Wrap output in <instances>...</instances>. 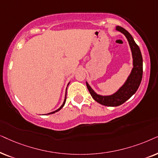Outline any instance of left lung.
I'll use <instances>...</instances> for the list:
<instances>
[{
    "instance_id": "1",
    "label": "left lung",
    "mask_w": 158,
    "mask_h": 158,
    "mask_svg": "<svg viewBox=\"0 0 158 158\" xmlns=\"http://www.w3.org/2000/svg\"><path fill=\"white\" fill-rule=\"evenodd\" d=\"M116 30L121 31L125 35L131 48L134 65V68L132 69L131 74L129 75L124 85L118 90V92L110 96H102L96 94L88 85V83L86 82L87 89L92 98L102 106L109 107L121 106L127 100H129L139 87L143 73V60L139 46L134 42L133 37L129 31L123 29V27L117 26Z\"/></svg>"
}]
</instances>
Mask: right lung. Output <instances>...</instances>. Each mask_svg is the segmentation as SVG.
I'll use <instances>...</instances> for the list:
<instances>
[{
    "instance_id": "obj_1",
    "label": "right lung",
    "mask_w": 158,
    "mask_h": 158,
    "mask_svg": "<svg viewBox=\"0 0 158 158\" xmlns=\"http://www.w3.org/2000/svg\"><path fill=\"white\" fill-rule=\"evenodd\" d=\"M66 98H65L64 102V103H63V105H62V106H60V108L58 109V110H56V111H54V112H52V113H48V114H52V113H56V112H58V110H60V109H61V108H63V107H64V105H65V102H66Z\"/></svg>"
}]
</instances>
